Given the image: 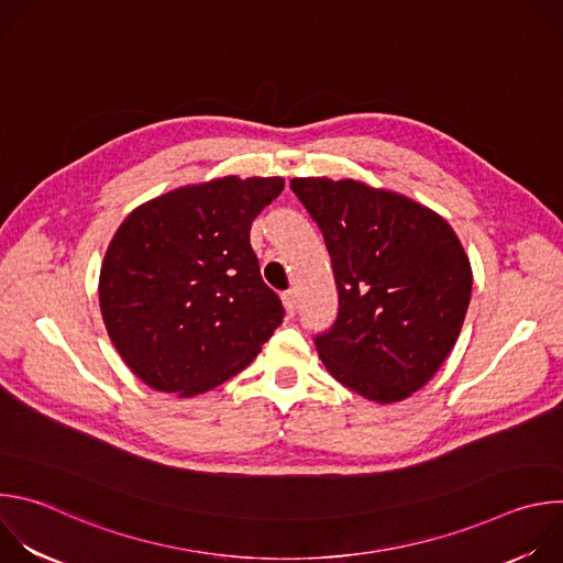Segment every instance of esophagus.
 <instances>
[{
  "mask_svg": "<svg viewBox=\"0 0 563 563\" xmlns=\"http://www.w3.org/2000/svg\"><path fill=\"white\" fill-rule=\"evenodd\" d=\"M283 305H285V309H287V313H289V316H294V313H296L298 296H296V291H294V289H287V291L283 294Z\"/></svg>",
  "mask_w": 563,
  "mask_h": 563,
  "instance_id": "1",
  "label": "esophagus"
}]
</instances>
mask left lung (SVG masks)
<instances>
[{
	"label": "left lung",
	"instance_id": "1",
	"mask_svg": "<svg viewBox=\"0 0 563 563\" xmlns=\"http://www.w3.org/2000/svg\"><path fill=\"white\" fill-rule=\"evenodd\" d=\"M291 191L323 231L339 289L318 356L369 400L408 398L452 352L470 305L456 233L432 209L356 180L294 178Z\"/></svg>",
	"mask_w": 563,
	"mask_h": 563
}]
</instances>
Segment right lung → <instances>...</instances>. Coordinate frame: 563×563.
<instances>
[{"instance_id": "add662e5", "label": "right lung", "mask_w": 563, "mask_h": 563, "mask_svg": "<svg viewBox=\"0 0 563 563\" xmlns=\"http://www.w3.org/2000/svg\"><path fill=\"white\" fill-rule=\"evenodd\" d=\"M283 178H218L137 207L115 231L100 272L107 332L148 387L202 394L245 369L283 323L261 276L254 218Z\"/></svg>"}]
</instances>
